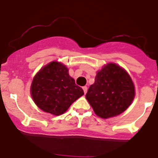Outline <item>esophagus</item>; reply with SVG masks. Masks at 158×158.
<instances>
[{
	"label": "esophagus",
	"mask_w": 158,
	"mask_h": 158,
	"mask_svg": "<svg viewBox=\"0 0 158 158\" xmlns=\"http://www.w3.org/2000/svg\"><path fill=\"white\" fill-rule=\"evenodd\" d=\"M82 89H83V91H84V93H86L87 92V90H88V89H87V87L86 86H83L82 87Z\"/></svg>",
	"instance_id": "34e87169"
}]
</instances>
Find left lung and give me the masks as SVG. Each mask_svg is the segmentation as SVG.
Segmentation results:
<instances>
[{"mask_svg": "<svg viewBox=\"0 0 158 158\" xmlns=\"http://www.w3.org/2000/svg\"><path fill=\"white\" fill-rule=\"evenodd\" d=\"M135 95V85L128 73L115 63H108L98 71L85 98L98 117L109 118L124 112Z\"/></svg>", "mask_w": 158, "mask_h": 158, "instance_id": "8db88e82", "label": "left lung"}]
</instances>
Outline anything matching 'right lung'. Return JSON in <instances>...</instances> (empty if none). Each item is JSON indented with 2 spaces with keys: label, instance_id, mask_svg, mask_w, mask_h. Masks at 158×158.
<instances>
[{
  "label": "right lung",
  "instance_id": "add662e5",
  "mask_svg": "<svg viewBox=\"0 0 158 158\" xmlns=\"http://www.w3.org/2000/svg\"><path fill=\"white\" fill-rule=\"evenodd\" d=\"M30 92L35 104L41 110L54 115L63 114L84 95L69 75V69L60 62L46 65L34 76Z\"/></svg>",
  "mask_w": 158,
  "mask_h": 158
}]
</instances>
